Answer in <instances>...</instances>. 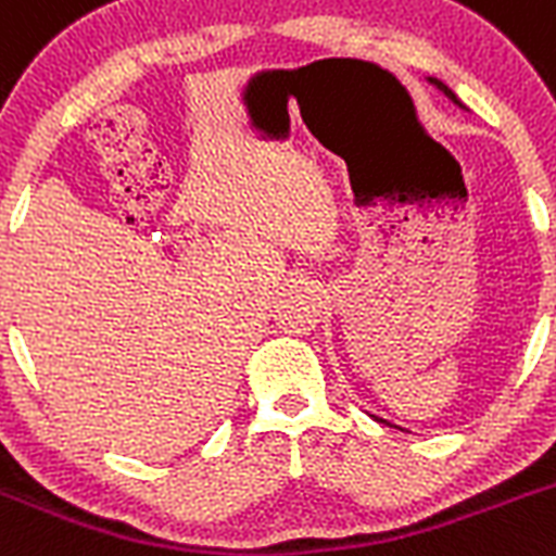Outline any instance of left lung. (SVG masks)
<instances>
[{"label": "left lung", "mask_w": 556, "mask_h": 556, "mask_svg": "<svg viewBox=\"0 0 556 556\" xmlns=\"http://www.w3.org/2000/svg\"><path fill=\"white\" fill-rule=\"evenodd\" d=\"M430 81H432V85H435V88H438V90H441V93H444V96H446V99H452V101H455V104H457V106H463V104H460V101H457V96H455V93H452V90H450V88H446L444 81H438V79H432V76H430ZM375 419H378V416H375ZM378 421H383V419H378ZM383 425H389V421H383Z\"/></svg>", "instance_id": "left-lung-1"}]
</instances>
